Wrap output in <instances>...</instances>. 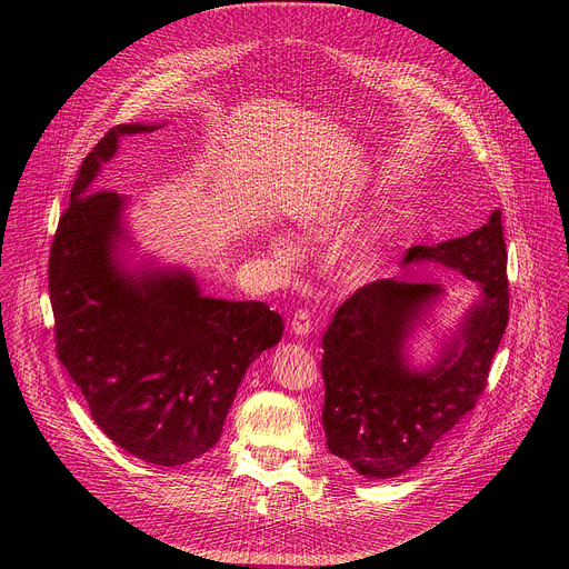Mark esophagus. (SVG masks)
Instances as JSON below:
<instances>
[{
  "instance_id": "esophagus-1",
  "label": "esophagus",
  "mask_w": 569,
  "mask_h": 569,
  "mask_svg": "<svg viewBox=\"0 0 569 569\" xmlns=\"http://www.w3.org/2000/svg\"><path fill=\"white\" fill-rule=\"evenodd\" d=\"M290 331L295 336H308L312 331V315L306 308H299L290 321Z\"/></svg>"
}]
</instances>
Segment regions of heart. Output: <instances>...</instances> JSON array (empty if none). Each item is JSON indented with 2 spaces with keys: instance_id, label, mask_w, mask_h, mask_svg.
Instances as JSON below:
<instances>
[{
  "instance_id": "heart-1",
  "label": "heart",
  "mask_w": 569,
  "mask_h": 569,
  "mask_svg": "<svg viewBox=\"0 0 569 569\" xmlns=\"http://www.w3.org/2000/svg\"><path fill=\"white\" fill-rule=\"evenodd\" d=\"M369 173H360L358 180L336 187L327 196H319L303 213L301 227L315 236L333 233L340 227V222H345L347 211H351L358 198L365 191H369ZM402 227V218L389 216L382 222H378L371 231H367L362 238H358L342 254V274L353 283H362L382 274V270L387 268V263L391 261L400 246ZM270 250L281 261H290L295 254L292 242L283 236L270 238Z\"/></svg>"
}]
</instances>
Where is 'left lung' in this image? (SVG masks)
<instances>
[{
    "label": "left lung",
    "instance_id": "1",
    "mask_svg": "<svg viewBox=\"0 0 569 569\" xmlns=\"http://www.w3.org/2000/svg\"><path fill=\"white\" fill-rule=\"evenodd\" d=\"M419 261L459 270L481 288L437 365L417 371L405 358L415 327L443 292L437 283L371 281L338 308L321 338L327 446L371 479L412 470L475 408L509 323L500 209L463 238L410 248L400 266Z\"/></svg>",
    "mask_w": 569,
    "mask_h": 569
}]
</instances>
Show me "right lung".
Wrapping results in <instances>:
<instances>
[{
  "label": "right lung",
  "mask_w": 569,
  "mask_h": 569,
  "mask_svg": "<svg viewBox=\"0 0 569 569\" xmlns=\"http://www.w3.org/2000/svg\"><path fill=\"white\" fill-rule=\"evenodd\" d=\"M157 128L117 126L83 159L51 242L49 297L58 360L97 426L148 463L182 466L218 443L242 376L281 340L283 319L263 301L204 297L184 270L121 266L126 198L92 182L121 137Z\"/></svg>",
  "instance_id": "obj_1"
}]
</instances>
